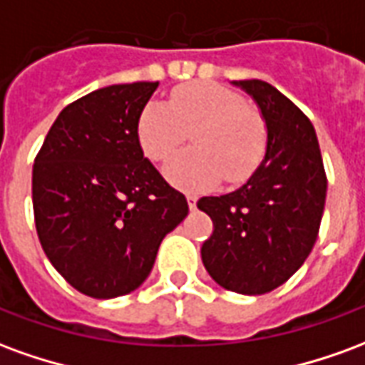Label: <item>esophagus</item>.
<instances>
[{"label":"esophagus","mask_w":365,"mask_h":365,"mask_svg":"<svg viewBox=\"0 0 365 365\" xmlns=\"http://www.w3.org/2000/svg\"><path fill=\"white\" fill-rule=\"evenodd\" d=\"M187 205H190V209H195V207H197V197H195L193 193L187 195Z\"/></svg>","instance_id":"esophagus-1"}]
</instances>
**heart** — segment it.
<instances>
[{
  "label": "heart",
  "instance_id": "heart-1",
  "mask_svg": "<svg viewBox=\"0 0 365 365\" xmlns=\"http://www.w3.org/2000/svg\"><path fill=\"white\" fill-rule=\"evenodd\" d=\"M193 130L195 148L175 154L164 168L175 187L199 191L225 178H250L266 152V125L242 97L219 83L191 82L172 91L170 103L148 101L136 120L144 154L162 162Z\"/></svg>",
  "mask_w": 365,
  "mask_h": 365
}]
</instances>
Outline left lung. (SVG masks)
Returning <instances> with one entry per match:
<instances>
[{"label":"left lung","mask_w":365,"mask_h":365,"mask_svg":"<svg viewBox=\"0 0 365 365\" xmlns=\"http://www.w3.org/2000/svg\"><path fill=\"white\" fill-rule=\"evenodd\" d=\"M230 83L258 105L266 152L245 185L197 201L215 225L201 260L225 289L262 295L287 282L313 250L327 175L317 133L297 105L262 80Z\"/></svg>","instance_id":"left-lung-1"}]
</instances>
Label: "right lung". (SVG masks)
<instances>
[{"mask_svg":"<svg viewBox=\"0 0 365 365\" xmlns=\"http://www.w3.org/2000/svg\"><path fill=\"white\" fill-rule=\"evenodd\" d=\"M156 88L117 83L80 97L56 117L35 160L38 240L56 272L93 299L140 287L160 242L190 213L136 136Z\"/></svg>","mask_w":365,"mask_h":365,"instance_id":"right-lung-1","label":"right lung"}]
</instances>
